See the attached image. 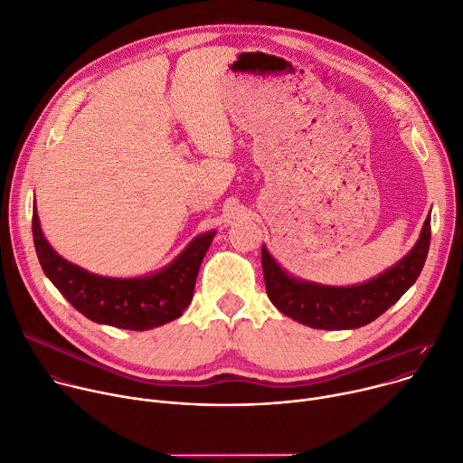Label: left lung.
Masks as SVG:
<instances>
[{
	"label": "left lung",
	"instance_id": "left-lung-1",
	"mask_svg": "<svg viewBox=\"0 0 463 463\" xmlns=\"http://www.w3.org/2000/svg\"><path fill=\"white\" fill-rule=\"evenodd\" d=\"M430 247V214L415 245L392 268L353 286H326L289 275L262 245L269 301L293 321L321 330L360 328L393 307L421 273Z\"/></svg>",
	"mask_w": 463,
	"mask_h": 463
}]
</instances>
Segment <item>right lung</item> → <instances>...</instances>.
<instances>
[{"mask_svg":"<svg viewBox=\"0 0 463 463\" xmlns=\"http://www.w3.org/2000/svg\"><path fill=\"white\" fill-rule=\"evenodd\" d=\"M216 231L195 236L162 269L142 277H103L62 259L42 232L33 208L38 262L68 303L94 323L125 330H151L183 316L192 303L197 271Z\"/></svg>","mask_w":463,"mask_h":463,"instance_id":"right-lung-1","label":"right lung"}]
</instances>
